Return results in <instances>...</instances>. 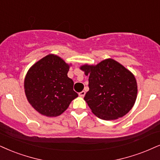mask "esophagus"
I'll return each mask as SVG.
<instances>
[{
    "instance_id": "obj_1",
    "label": "esophagus",
    "mask_w": 160,
    "mask_h": 160,
    "mask_svg": "<svg viewBox=\"0 0 160 160\" xmlns=\"http://www.w3.org/2000/svg\"><path fill=\"white\" fill-rule=\"evenodd\" d=\"M78 95H79V96H81V97H84V96H85V91L80 92L79 93H78Z\"/></svg>"
}]
</instances>
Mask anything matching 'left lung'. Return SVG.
Instances as JSON below:
<instances>
[{
    "instance_id": "left-lung-1",
    "label": "left lung",
    "mask_w": 160,
    "mask_h": 160,
    "mask_svg": "<svg viewBox=\"0 0 160 160\" xmlns=\"http://www.w3.org/2000/svg\"><path fill=\"white\" fill-rule=\"evenodd\" d=\"M81 70L89 76V91L84 99L96 116L113 120L131 110L137 99V81L122 64L108 58L96 66L84 65Z\"/></svg>"
}]
</instances>
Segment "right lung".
I'll return each mask as SVG.
<instances>
[{"label":"right lung","instance_id":"add662e5","mask_svg":"<svg viewBox=\"0 0 160 160\" xmlns=\"http://www.w3.org/2000/svg\"><path fill=\"white\" fill-rule=\"evenodd\" d=\"M69 68L60 57L51 54L35 63L27 72L26 96L38 113L58 116L78 97L73 90V81L68 76Z\"/></svg>","mask_w":160,"mask_h":160}]
</instances>
